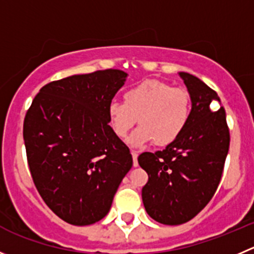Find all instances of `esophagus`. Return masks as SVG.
<instances>
[{
  "label": "esophagus",
  "instance_id": "34e87169",
  "mask_svg": "<svg viewBox=\"0 0 254 254\" xmlns=\"http://www.w3.org/2000/svg\"><path fill=\"white\" fill-rule=\"evenodd\" d=\"M137 157H138V153H137V152H132V158H133V167H137V166H138V162H137Z\"/></svg>",
  "mask_w": 254,
  "mask_h": 254
}]
</instances>
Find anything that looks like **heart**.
Returning <instances> with one entry per match:
<instances>
[{
    "label": "heart",
    "instance_id": "1",
    "mask_svg": "<svg viewBox=\"0 0 254 254\" xmlns=\"http://www.w3.org/2000/svg\"><path fill=\"white\" fill-rule=\"evenodd\" d=\"M108 122L113 133L127 138L138 120V128L129 137L132 148L151 143L168 146L185 131L190 116V97L186 88L157 79H146L123 93L122 102H111Z\"/></svg>",
    "mask_w": 254,
    "mask_h": 254
}]
</instances>
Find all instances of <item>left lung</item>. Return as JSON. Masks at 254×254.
Wrapping results in <instances>:
<instances>
[{"mask_svg":"<svg viewBox=\"0 0 254 254\" xmlns=\"http://www.w3.org/2000/svg\"><path fill=\"white\" fill-rule=\"evenodd\" d=\"M190 93V116L183 133L163 151L139 154L138 163L148 175L142 201L148 216L177 226L197 216L213 197L229 149V131L223 107L213 89L187 72H178Z\"/></svg>","mask_w":254,"mask_h":254,"instance_id":"1","label":"left lung"}]
</instances>
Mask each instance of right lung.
I'll use <instances>...</instances> for the list:
<instances>
[{
    "instance_id": "right-lung-1",
    "label": "right lung",
    "mask_w": 254,
    "mask_h": 254,
    "mask_svg": "<svg viewBox=\"0 0 254 254\" xmlns=\"http://www.w3.org/2000/svg\"><path fill=\"white\" fill-rule=\"evenodd\" d=\"M128 74L105 69L40 89L23 122L28 167L43 201L73 226L110 212L132 156L108 125L107 108Z\"/></svg>"
}]
</instances>
